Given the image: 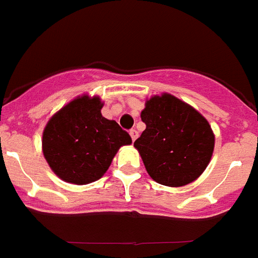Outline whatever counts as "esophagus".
<instances>
[{
    "label": "esophagus",
    "mask_w": 258,
    "mask_h": 258,
    "mask_svg": "<svg viewBox=\"0 0 258 258\" xmlns=\"http://www.w3.org/2000/svg\"><path fill=\"white\" fill-rule=\"evenodd\" d=\"M130 135H131V139H133V142H135V139L138 138V131H136L135 128L130 130Z\"/></svg>",
    "instance_id": "34e87169"
}]
</instances>
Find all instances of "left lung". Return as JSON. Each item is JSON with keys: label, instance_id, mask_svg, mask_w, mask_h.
<instances>
[{"label": "left lung", "instance_id": "obj_1", "mask_svg": "<svg viewBox=\"0 0 258 258\" xmlns=\"http://www.w3.org/2000/svg\"><path fill=\"white\" fill-rule=\"evenodd\" d=\"M142 120L146 130L134 146L156 182L178 187L202 174L213 156L215 138L197 110L162 94L147 101Z\"/></svg>", "mask_w": 258, "mask_h": 258}]
</instances>
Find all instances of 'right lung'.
<instances>
[{
  "instance_id": "add662e5",
  "label": "right lung",
  "mask_w": 258,
  "mask_h": 258,
  "mask_svg": "<svg viewBox=\"0 0 258 258\" xmlns=\"http://www.w3.org/2000/svg\"><path fill=\"white\" fill-rule=\"evenodd\" d=\"M98 97L73 99L49 119L43 133V153L61 179L85 185L105 174L118 149L131 136L101 114Z\"/></svg>"
}]
</instances>
